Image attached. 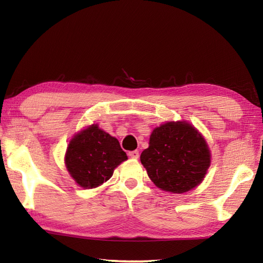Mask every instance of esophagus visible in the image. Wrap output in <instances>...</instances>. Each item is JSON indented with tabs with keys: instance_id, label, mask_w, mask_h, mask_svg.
<instances>
[{
	"instance_id": "34e87169",
	"label": "esophagus",
	"mask_w": 263,
	"mask_h": 263,
	"mask_svg": "<svg viewBox=\"0 0 263 263\" xmlns=\"http://www.w3.org/2000/svg\"><path fill=\"white\" fill-rule=\"evenodd\" d=\"M128 156H130V157L133 158V159H138L139 158V152H138V150H133V152L128 153Z\"/></svg>"
}]
</instances>
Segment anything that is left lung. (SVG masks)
Masks as SVG:
<instances>
[{
  "instance_id": "left-lung-1",
  "label": "left lung",
  "mask_w": 263,
  "mask_h": 263,
  "mask_svg": "<svg viewBox=\"0 0 263 263\" xmlns=\"http://www.w3.org/2000/svg\"><path fill=\"white\" fill-rule=\"evenodd\" d=\"M140 160L156 186L181 194L204 180L211 153L203 136L191 123L171 121L154 128Z\"/></svg>"
}]
</instances>
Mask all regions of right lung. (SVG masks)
I'll return each mask as SVG.
<instances>
[{
	"label": "right lung",
	"instance_id": "1",
	"mask_svg": "<svg viewBox=\"0 0 263 263\" xmlns=\"http://www.w3.org/2000/svg\"><path fill=\"white\" fill-rule=\"evenodd\" d=\"M126 159L119 140L98 124H91L76 133L64 156L69 174L83 189H95L107 182L116 167Z\"/></svg>",
	"mask_w": 263,
	"mask_h": 263
}]
</instances>
